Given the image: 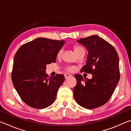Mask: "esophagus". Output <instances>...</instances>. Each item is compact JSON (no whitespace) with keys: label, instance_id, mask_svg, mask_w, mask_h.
Masks as SVG:
<instances>
[{"label":"esophagus","instance_id":"34e87169","mask_svg":"<svg viewBox=\"0 0 131 131\" xmlns=\"http://www.w3.org/2000/svg\"><path fill=\"white\" fill-rule=\"evenodd\" d=\"M72 77V75L70 74H68V73L65 74V77L66 79L69 78V77Z\"/></svg>","mask_w":131,"mask_h":131}]
</instances>
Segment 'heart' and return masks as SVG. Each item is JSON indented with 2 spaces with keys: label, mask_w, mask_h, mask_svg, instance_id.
<instances>
[{
  "label": "heart",
  "mask_w": 131,
  "mask_h": 131,
  "mask_svg": "<svg viewBox=\"0 0 131 131\" xmlns=\"http://www.w3.org/2000/svg\"><path fill=\"white\" fill-rule=\"evenodd\" d=\"M73 50H74V51L75 52V54H76L77 53H78L80 51H83L84 50V48L83 47H80V46H74V47H73ZM62 50H59L58 52V54H57V56L58 57L61 56V55L62 54ZM68 70H69V71H72V70H73V68H69L68 69Z\"/></svg>",
  "instance_id": "1"
}]
</instances>
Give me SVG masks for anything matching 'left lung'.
I'll list each match as a JSON object with an SVG mask.
<instances>
[{
  "mask_svg": "<svg viewBox=\"0 0 131 131\" xmlns=\"http://www.w3.org/2000/svg\"><path fill=\"white\" fill-rule=\"evenodd\" d=\"M88 52L87 62L81 71L92 75L91 79L74 75L73 88L77 103L88 109L100 107L109 100L119 80V58L116 49L105 40L92 35L77 40Z\"/></svg>",
  "mask_w": 131,
  "mask_h": 131,
  "instance_id": "8db88e82",
  "label": "left lung"
}]
</instances>
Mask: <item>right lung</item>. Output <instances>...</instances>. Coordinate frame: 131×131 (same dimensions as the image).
I'll list each match as a JSON object with an SVG mask.
<instances>
[{"label": "right lung", "mask_w": 131, "mask_h": 131, "mask_svg": "<svg viewBox=\"0 0 131 131\" xmlns=\"http://www.w3.org/2000/svg\"><path fill=\"white\" fill-rule=\"evenodd\" d=\"M65 41L40 37L21 46L15 55L12 74L15 90L30 107L44 108L52 105L65 77H49L46 65L56 62Z\"/></svg>", "instance_id": "add662e5"}]
</instances>
